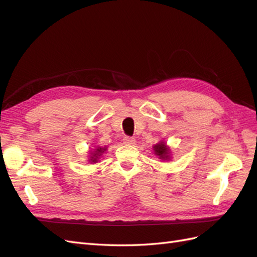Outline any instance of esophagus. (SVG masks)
<instances>
[{
  "instance_id": "1",
  "label": "esophagus",
  "mask_w": 257,
  "mask_h": 257,
  "mask_svg": "<svg viewBox=\"0 0 257 257\" xmlns=\"http://www.w3.org/2000/svg\"><path fill=\"white\" fill-rule=\"evenodd\" d=\"M123 143L125 145H133V144H135V138L130 137V136H125L123 138Z\"/></svg>"
}]
</instances>
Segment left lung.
<instances>
[{
	"label": "left lung",
	"instance_id": "1",
	"mask_svg": "<svg viewBox=\"0 0 257 257\" xmlns=\"http://www.w3.org/2000/svg\"><path fill=\"white\" fill-rule=\"evenodd\" d=\"M153 149H154L155 154H157L158 157H160V159H162V160H169V150H168L167 146L165 145V143L161 142L160 144L155 145L153 147Z\"/></svg>",
	"mask_w": 257,
	"mask_h": 257
}]
</instances>
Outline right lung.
<instances>
[{
	"mask_svg": "<svg viewBox=\"0 0 257 257\" xmlns=\"http://www.w3.org/2000/svg\"><path fill=\"white\" fill-rule=\"evenodd\" d=\"M104 151H106V148H99V147H97V149H94V152H92L91 161L95 163L97 158L100 157V154H103Z\"/></svg>",
	"mask_w": 257,
	"mask_h": 257,
	"instance_id": "obj_1",
	"label": "right lung"
}]
</instances>
